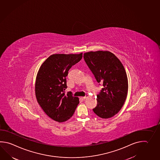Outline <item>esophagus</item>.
I'll list each match as a JSON object with an SVG mask.
<instances>
[{
  "label": "esophagus",
  "mask_w": 160,
  "mask_h": 160,
  "mask_svg": "<svg viewBox=\"0 0 160 160\" xmlns=\"http://www.w3.org/2000/svg\"><path fill=\"white\" fill-rule=\"evenodd\" d=\"M88 98V95H86L85 96H84V97H82V99H85L86 98Z\"/></svg>",
  "instance_id": "34e87169"
}]
</instances>
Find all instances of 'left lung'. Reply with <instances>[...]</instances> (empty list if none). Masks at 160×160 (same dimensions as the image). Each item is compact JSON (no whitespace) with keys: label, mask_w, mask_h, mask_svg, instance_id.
Returning <instances> with one entry per match:
<instances>
[{"label":"left lung","mask_w":160,"mask_h":160,"mask_svg":"<svg viewBox=\"0 0 160 160\" xmlns=\"http://www.w3.org/2000/svg\"><path fill=\"white\" fill-rule=\"evenodd\" d=\"M84 59L96 81L103 86L93 111L102 118H112L120 111L127 96L128 82L124 66L113 53L107 51L87 52Z\"/></svg>","instance_id":"8db88e82"}]
</instances>
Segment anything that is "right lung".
Listing matches in <instances>:
<instances>
[{"label":"right lung","instance_id":"right-lung-1","mask_svg":"<svg viewBox=\"0 0 160 160\" xmlns=\"http://www.w3.org/2000/svg\"><path fill=\"white\" fill-rule=\"evenodd\" d=\"M82 57L80 54H53L40 67L36 76L35 95L40 106L47 116L59 122L72 117L79 104L72 92L65 93L66 77L69 69Z\"/></svg>","mask_w":160,"mask_h":160}]
</instances>
